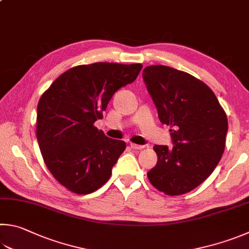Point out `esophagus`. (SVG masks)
<instances>
[{
	"label": "esophagus",
	"mask_w": 249,
	"mask_h": 249,
	"mask_svg": "<svg viewBox=\"0 0 249 249\" xmlns=\"http://www.w3.org/2000/svg\"><path fill=\"white\" fill-rule=\"evenodd\" d=\"M130 147L133 149H136V150H140V149L144 148V146H142V144H136V143H130Z\"/></svg>",
	"instance_id": "obj_1"
}]
</instances>
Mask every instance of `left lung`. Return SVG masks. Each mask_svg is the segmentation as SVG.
<instances>
[{"label": "left lung", "mask_w": 249, "mask_h": 249, "mask_svg": "<svg viewBox=\"0 0 249 249\" xmlns=\"http://www.w3.org/2000/svg\"><path fill=\"white\" fill-rule=\"evenodd\" d=\"M162 124L170 126L173 148L153 147L156 166L149 182L165 195L193 191L213 172L222 157L228 117L213 91L193 75L164 65L142 71Z\"/></svg>", "instance_id": "8db88e82"}]
</instances>
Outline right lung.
<instances>
[{
	"label": "right lung",
	"instance_id": "add662e5",
	"mask_svg": "<svg viewBox=\"0 0 249 249\" xmlns=\"http://www.w3.org/2000/svg\"><path fill=\"white\" fill-rule=\"evenodd\" d=\"M142 64L99 62L71 67L42 93L37 139L48 170L79 195L96 192L112 174L126 148L94 126L117 89L133 83Z\"/></svg>",
	"mask_w": 249,
	"mask_h": 249
}]
</instances>
